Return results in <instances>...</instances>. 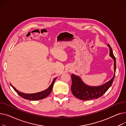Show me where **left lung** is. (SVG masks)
<instances>
[{"mask_svg":"<svg viewBox=\"0 0 126 126\" xmlns=\"http://www.w3.org/2000/svg\"><path fill=\"white\" fill-rule=\"evenodd\" d=\"M110 50V56L114 60V74L113 78L108 82L100 86L92 87L85 85L81 80V78L75 75H71L72 83L71 85V91L75 97L80 100L87 101L94 99H98L104 94L109 88L112 85L115 77L116 70V60L114 56L112 48L108 44Z\"/></svg>","mask_w":126,"mask_h":126,"instance_id":"8db88e82","label":"left lung"}]
</instances>
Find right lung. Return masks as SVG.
<instances>
[{"label": "right lung", "instance_id": "add662e5", "mask_svg": "<svg viewBox=\"0 0 126 126\" xmlns=\"http://www.w3.org/2000/svg\"><path fill=\"white\" fill-rule=\"evenodd\" d=\"M56 79V78L54 79V80L52 81V82L51 85L49 86V87L47 88V90H46L45 91H44L43 92L35 93V94H24L23 93H21V92H19L17 90H16V88H15L11 84H10L12 86V87L14 88V90L22 98H23L25 99L29 100L35 101V100H41V99L45 98L47 97V96L51 92L52 90L53 86L54 83L55 82Z\"/></svg>", "mask_w": 126, "mask_h": 126}]
</instances>
